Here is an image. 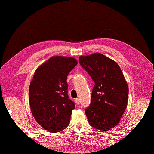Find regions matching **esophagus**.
Instances as JSON below:
<instances>
[{
    "label": "esophagus",
    "mask_w": 154,
    "mask_h": 154,
    "mask_svg": "<svg viewBox=\"0 0 154 154\" xmlns=\"http://www.w3.org/2000/svg\"><path fill=\"white\" fill-rule=\"evenodd\" d=\"M75 101L76 104H77V105H78V106H79V105L80 104V100H79V99H76L75 100Z\"/></svg>",
    "instance_id": "34e87169"
}]
</instances>
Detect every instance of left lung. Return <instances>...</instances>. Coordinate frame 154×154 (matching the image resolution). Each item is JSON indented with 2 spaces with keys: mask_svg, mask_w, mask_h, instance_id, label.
<instances>
[{
  "mask_svg": "<svg viewBox=\"0 0 154 154\" xmlns=\"http://www.w3.org/2000/svg\"><path fill=\"white\" fill-rule=\"evenodd\" d=\"M79 63L95 82L85 109L90 125L106 132L116 126L127 108L128 87L117 63L100 53L79 57Z\"/></svg>",
  "mask_w": 154,
  "mask_h": 154,
  "instance_id": "left-lung-1",
  "label": "left lung"
}]
</instances>
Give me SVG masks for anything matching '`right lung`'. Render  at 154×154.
Instances as JSON below:
<instances>
[{
    "label": "right lung",
    "mask_w": 154,
    "mask_h": 154,
    "mask_svg": "<svg viewBox=\"0 0 154 154\" xmlns=\"http://www.w3.org/2000/svg\"><path fill=\"white\" fill-rule=\"evenodd\" d=\"M77 63L72 57L53 56L36 69L30 82L31 112L37 122L50 132H59L70 123L75 106L67 95V77Z\"/></svg>",
    "instance_id": "add662e5"
}]
</instances>
